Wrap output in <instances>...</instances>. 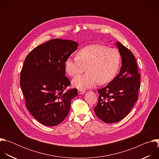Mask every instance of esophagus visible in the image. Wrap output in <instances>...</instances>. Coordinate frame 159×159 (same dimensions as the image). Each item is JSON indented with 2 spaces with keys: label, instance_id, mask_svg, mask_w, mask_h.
Listing matches in <instances>:
<instances>
[{
  "label": "esophagus",
  "instance_id": "1",
  "mask_svg": "<svg viewBox=\"0 0 159 159\" xmlns=\"http://www.w3.org/2000/svg\"><path fill=\"white\" fill-rule=\"evenodd\" d=\"M84 93H85V91H84V90H81V89H79L78 90V94H80V95L84 94Z\"/></svg>",
  "mask_w": 159,
  "mask_h": 159
}]
</instances>
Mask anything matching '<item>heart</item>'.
I'll use <instances>...</instances> for the list:
<instances>
[{"instance_id": "obj_1", "label": "heart", "mask_w": 159, "mask_h": 159, "mask_svg": "<svg viewBox=\"0 0 159 159\" xmlns=\"http://www.w3.org/2000/svg\"><path fill=\"white\" fill-rule=\"evenodd\" d=\"M121 63V55L116 48H108L101 44H90L81 49L75 58H68L65 63L66 73L76 77L72 80L74 87L85 89L98 82L105 84L116 75Z\"/></svg>"}]
</instances>
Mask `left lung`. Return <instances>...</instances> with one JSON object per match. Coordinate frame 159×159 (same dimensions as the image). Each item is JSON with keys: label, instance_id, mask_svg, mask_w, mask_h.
Returning a JSON list of instances; mask_svg holds the SVG:
<instances>
[{"label": "left lung", "instance_id": "1", "mask_svg": "<svg viewBox=\"0 0 159 159\" xmlns=\"http://www.w3.org/2000/svg\"><path fill=\"white\" fill-rule=\"evenodd\" d=\"M121 57L118 75L105 87L98 90L96 116L107 123H116L125 118L138 100L140 75L133 53L120 42L115 43Z\"/></svg>", "mask_w": 159, "mask_h": 159}]
</instances>
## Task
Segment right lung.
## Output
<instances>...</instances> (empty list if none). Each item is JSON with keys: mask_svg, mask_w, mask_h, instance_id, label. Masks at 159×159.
<instances>
[{"mask_svg": "<svg viewBox=\"0 0 159 159\" xmlns=\"http://www.w3.org/2000/svg\"><path fill=\"white\" fill-rule=\"evenodd\" d=\"M79 44L71 40L54 39L39 45L26 57L20 72V85L26 106L40 123L54 126L69 114L77 89L65 76V63Z\"/></svg>", "mask_w": 159, "mask_h": 159, "instance_id": "right-lung-1", "label": "right lung"}]
</instances>
